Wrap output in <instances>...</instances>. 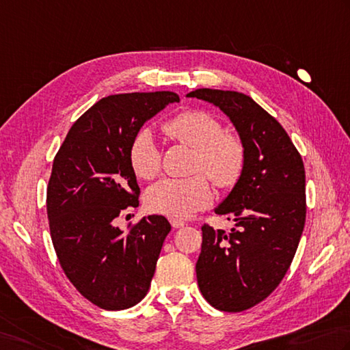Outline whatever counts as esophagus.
Returning a JSON list of instances; mask_svg holds the SVG:
<instances>
[{"label":"esophagus","mask_w":350,"mask_h":350,"mask_svg":"<svg viewBox=\"0 0 350 350\" xmlns=\"http://www.w3.org/2000/svg\"><path fill=\"white\" fill-rule=\"evenodd\" d=\"M170 223H171V226H173V228H174V229H179V228H183V226H185V224H187V223H185V221L179 220V218H171V220H170Z\"/></svg>","instance_id":"34e87169"}]
</instances>
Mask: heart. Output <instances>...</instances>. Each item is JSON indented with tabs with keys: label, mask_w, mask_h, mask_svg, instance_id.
Segmentation results:
<instances>
[{
	"label": "heart",
	"mask_w": 350,
	"mask_h": 350,
	"mask_svg": "<svg viewBox=\"0 0 350 350\" xmlns=\"http://www.w3.org/2000/svg\"><path fill=\"white\" fill-rule=\"evenodd\" d=\"M171 139L194 148V173H204L218 188H232L245 167V147L237 135L226 133L221 121L206 111L191 109L163 124ZM129 165L136 177L150 180L161 171V150L153 133L142 129L129 147ZM196 174L187 179H162L146 194L147 208L173 218H188L212 202L208 177Z\"/></svg>",
	"instance_id": "obj_1"
}]
</instances>
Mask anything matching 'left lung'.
Here are the masks:
<instances>
[{
	"mask_svg": "<svg viewBox=\"0 0 350 350\" xmlns=\"http://www.w3.org/2000/svg\"><path fill=\"white\" fill-rule=\"evenodd\" d=\"M187 97L220 107L245 147L241 179L215 208L235 228L203 224L196 264L198 288L212 306L245 311L275 291L296 255L306 218L304 161L284 127L249 95L203 88Z\"/></svg>",
	"mask_w": 350,
	"mask_h": 350,
	"instance_id": "1",
	"label": "left lung"
}]
</instances>
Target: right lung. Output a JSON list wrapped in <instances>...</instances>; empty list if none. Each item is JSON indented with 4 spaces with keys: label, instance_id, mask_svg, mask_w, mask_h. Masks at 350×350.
I'll return each mask as SVG.
<instances>
[{
    "label": "right lung",
    "instance_id": "1",
    "mask_svg": "<svg viewBox=\"0 0 350 350\" xmlns=\"http://www.w3.org/2000/svg\"><path fill=\"white\" fill-rule=\"evenodd\" d=\"M179 95L170 91L101 98L74 122L54 157L46 214L66 278L89 302L107 311L146 297L163 239L165 217L148 215L122 232L115 220L139 204L129 147L144 122Z\"/></svg>",
    "mask_w": 350,
    "mask_h": 350
}]
</instances>
